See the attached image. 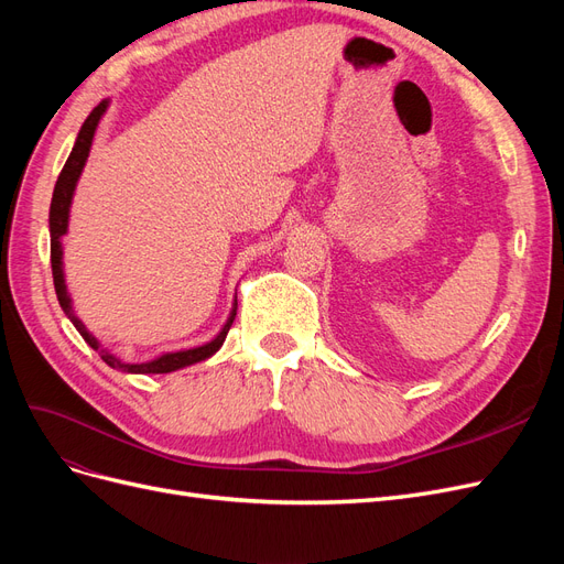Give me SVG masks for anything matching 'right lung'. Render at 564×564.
I'll list each match as a JSON object with an SVG mask.
<instances>
[{
	"label": "right lung",
	"instance_id": "1",
	"mask_svg": "<svg viewBox=\"0 0 564 564\" xmlns=\"http://www.w3.org/2000/svg\"><path fill=\"white\" fill-rule=\"evenodd\" d=\"M108 104L110 100H100V104L91 110V115L84 119V124L77 133V141H75V148L70 152V158H67L63 172L56 181V187H54V197H51V209H48V232H51V272H54V286H56V296H58V303L63 313L67 315V319H70L75 324V329L82 334V338L87 340V344L100 355V360H104L108 367L117 369V371H127V373H169V371H176V369H183V367H191L195 362H202L207 360V357H212L220 346H224V340L230 332V324L237 315V296H235V303H232V311H230V317L228 322L224 324V329H220L209 344L204 346H197V348H191V350H176V352H164L160 357H155V360L150 362H124L119 360L117 355H112L108 348H104L98 344V338L94 334H89V329L84 327L82 319L75 315L73 311V301H70V294H67V286H65V275H63V245H61V237L67 232V218H70V204H73V195H75V185L82 176V169L84 164H87V158H89V150H91V141H94V133H96V127L100 122V117L106 115L108 110Z\"/></svg>",
	"mask_w": 564,
	"mask_h": 564
}]
</instances>
